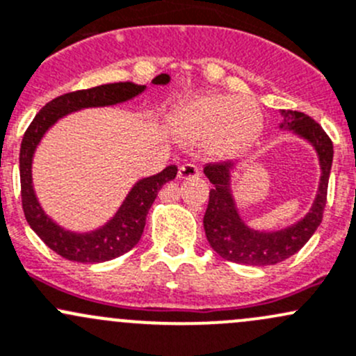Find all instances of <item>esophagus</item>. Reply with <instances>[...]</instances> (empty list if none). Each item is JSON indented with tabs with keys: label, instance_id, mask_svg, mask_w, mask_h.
Wrapping results in <instances>:
<instances>
[{
	"label": "esophagus",
	"instance_id": "34e87169",
	"mask_svg": "<svg viewBox=\"0 0 356 356\" xmlns=\"http://www.w3.org/2000/svg\"><path fill=\"white\" fill-rule=\"evenodd\" d=\"M200 175V168L194 163H184V165L179 167V179H193Z\"/></svg>",
	"mask_w": 356,
	"mask_h": 356
}]
</instances>
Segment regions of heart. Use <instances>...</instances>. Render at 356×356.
I'll return each mask as SVG.
<instances>
[{"instance_id":"obj_1","label":"heart","mask_w":356,"mask_h":356,"mask_svg":"<svg viewBox=\"0 0 356 356\" xmlns=\"http://www.w3.org/2000/svg\"><path fill=\"white\" fill-rule=\"evenodd\" d=\"M175 126L191 143H207L215 155L244 149L261 129V115L245 100L228 95H203L175 112Z\"/></svg>"}]
</instances>
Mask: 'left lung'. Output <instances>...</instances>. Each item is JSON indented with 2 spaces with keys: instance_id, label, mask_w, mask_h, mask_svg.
<instances>
[{
  "instance_id": "8db88e82",
  "label": "left lung",
  "mask_w": 356,
  "mask_h": 356,
  "mask_svg": "<svg viewBox=\"0 0 356 356\" xmlns=\"http://www.w3.org/2000/svg\"><path fill=\"white\" fill-rule=\"evenodd\" d=\"M280 128L293 131L309 141L319 156L321 182L312 208L300 222L276 232H259L247 227L238 215L230 189V172L235 167L232 160L208 163L204 175L213 184L204 213L203 225L209 245L223 259L249 266H269L282 263L304 247L323 222L327 200V182L332 165V141L326 131L312 118L298 111H282Z\"/></svg>"
}]
</instances>
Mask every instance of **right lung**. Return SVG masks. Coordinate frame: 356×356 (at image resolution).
I'll use <instances>...</instances> for the list:
<instances>
[{
  "instance_id": "add662e5",
  "label": "right lung",
  "mask_w": 356,
  "mask_h": 356,
  "mask_svg": "<svg viewBox=\"0 0 356 356\" xmlns=\"http://www.w3.org/2000/svg\"><path fill=\"white\" fill-rule=\"evenodd\" d=\"M168 81H170V76L162 73L153 78L152 83L167 85ZM145 88H147L145 85L119 81V83H107L100 85V87L65 93L46 104L25 131L20 147L22 207H24L25 218H27L30 228L42 238L44 244L51 247L65 259L85 264L104 263V261L114 259L133 249L143 234L148 209L152 208L162 186L175 179L177 167L168 165L156 175L140 179L129 191L126 200L122 201L118 213L106 225L97 228V230L85 232V234H76V232H70L52 222L39 204L32 184V160L37 145L40 143L46 131L52 124H56L59 119L71 112L87 109V107L115 106V104L126 102V100L140 95L141 92H145Z\"/></svg>"
}]
</instances>
